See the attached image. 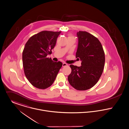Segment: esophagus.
<instances>
[{
    "label": "esophagus",
    "mask_w": 129,
    "mask_h": 129,
    "mask_svg": "<svg viewBox=\"0 0 129 129\" xmlns=\"http://www.w3.org/2000/svg\"><path fill=\"white\" fill-rule=\"evenodd\" d=\"M66 66H68V64L66 63H65V62H63V63H62V67H66Z\"/></svg>",
    "instance_id": "esophagus-1"
}]
</instances>
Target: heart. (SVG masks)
I'll return each instance as SVG.
<instances>
[{
    "label": "heart",
    "mask_w": 129,
    "mask_h": 129,
    "mask_svg": "<svg viewBox=\"0 0 129 129\" xmlns=\"http://www.w3.org/2000/svg\"><path fill=\"white\" fill-rule=\"evenodd\" d=\"M73 37V36H70V37Z\"/></svg>",
    "instance_id": "1"
}]
</instances>
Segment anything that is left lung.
Listing matches in <instances>:
<instances>
[{
    "label": "left lung",
    "instance_id": "1",
    "mask_svg": "<svg viewBox=\"0 0 129 129\" xmlns=\"http://www.w3.org/2000/svg\"><path fill=\"white\" fill-rule=\"evenodd\" d=\"M78 43L76 57L81 66L71 64L72 72L68 76L70 84L78 90H86L94 86L101 77L104 67L105 54L96 37L85 31L77 33Z\"/></svg>",
    "mask_w": 129,
    "mask_h": 129
}]
</instances>
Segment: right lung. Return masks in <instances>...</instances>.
Wrapping results in <instances>:
<instances>
[{
	"label": "right lung",
	"instance_id": "1",
	"mask_svg": "<svg viewBox=\"0 0 129 129\" xmlns=\"http://www.w3.org/2000/svg\"><path fill=\"white\" fill-rule=\"evenodd\" d=\"M61 32L43 31L32 36L22 53L24 74L32 85L44 89L51 86L62 63L47 57L52 53Z\"/></svg>",
	"mask_w": 129,
	"mask_h": 129
}]
</instances>
